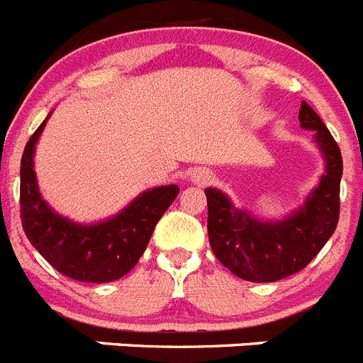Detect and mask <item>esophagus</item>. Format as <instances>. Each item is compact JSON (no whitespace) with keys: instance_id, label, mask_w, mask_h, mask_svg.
Returning a JSON list of instances; mask_svg holds the SVG:
<instances>
[{"instance_id":"34e87169","label":"esophagus","mask_w":363,"mask_h":363,"mask_svg":"<svg viewBox=\"0 0 363 363\" xmlns=\"http://www.w3.org/2000/svg\"><path fill=\"white\" fill-rule=\"evenodd\" d=\"M211 175L206 172V169H195L194 175H191V181L197 182V184H206V182H210Z\"/></svg>"}]
</instances>
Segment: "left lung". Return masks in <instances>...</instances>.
Masks as SVG:
<instances>
[{
  "mask_svg": "<svg viewBox=\"0 0 363 363\" xmlns=\"http://www.w3.org/2000/svg\"><path fill=\"white\" fill-rule=\"evenodd\" d=\"M300 126L315 132L325 172L298 210L282 220H262L235 208L217 188H206L208 237L215 257L233 275L250 282H277L315 259L340 217L342 153L318 113L302 101Z\"/></svg>",
  "mask_w": 363,
  "mask_h": 363,
  "instance_id": "1",
  "label": "left lung"
}]
</instances>
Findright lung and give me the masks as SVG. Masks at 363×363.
<instances>
[{"label":"right lung","instance_id":"1","mask_svg":"<svg viewBox=\"0 0 363 363\" xmlns=\"http://www.w3.org/2000/svg\"><path fill=\"white\" fill-rule=\"evenodd\" d=\"M47 119L23 150L19 208L25 235L43 259L68 279L94 284L121 279L139 262L155 224L179 195V186L146 189L116 217L96 224H79L55 213L39 191L34 172L35 145Z\"/></svg>","mask_w":363,"mask_h":363}]
</instances>
